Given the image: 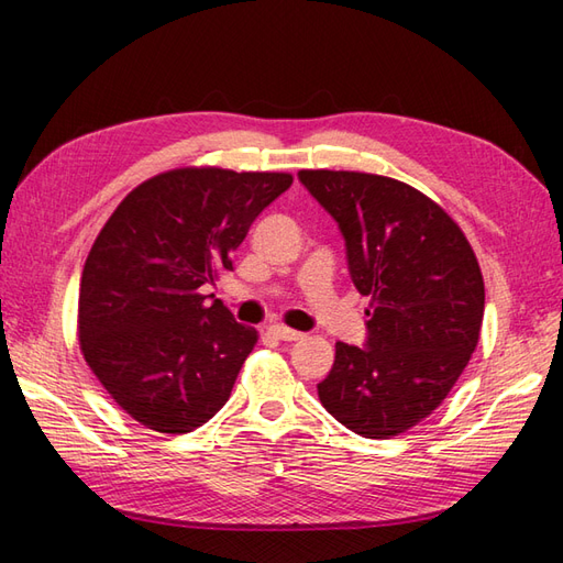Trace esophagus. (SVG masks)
I'll return each instance as SVG.
<instances>
[{
	"label": "esophagus",
	"mask_w": 563,
	"mask_h": 563,
	"mask_svg": "<svg viewBox=\"0 0 563 563\" xmlns=\"http://www.w3.org/2000/svg\"><path fill=\"white\" fill-rule=\"evenodd\" d=\"M271 333H273L275 339H280V341H302L305 339L302 331H295V329H288V327H283V324H273Z\"/></svg>",
	"instance_id": "esophagus-1"
}]
</instances>
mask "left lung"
I'll use <instances>...</instances> for the list:
<instances>
[{
	"instance_id": "1",
	"label": "left lung",
	"mask_w": 563,
	"mask_h": 563,
	"mask_svg": "<svg viewBox=\"0 0 563 563\" xmlns=\"http://www.w3.org/2000/svg\"><path fill=\"white\" fill-rule=\"evenodd\" d=\"M297 178L339 222L353 285L369 295L367 341L336 343L319 399L357 435H399L438 409L479 343V261L457 222L397 178L329 169Z\"/></svg>"
}]
</instances>
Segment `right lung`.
Segmentation results:
<instances>
[{
  "label": "right lung",
  "instance_id": "add662e5",
  "mask_svg": "<svg viewBox=\"0 0 563 563\" xmlns=\"http://www.w3.org/2000/svg\"><path fill=\"white\" fill-rule=\"evenodd\" d=\"M290 174L188 166L123 198L93 242L79 285L84 361L113 401L157 433H190L227 404L258 333L200 288Z\"/></svg>",
  "mask_w": 563,
  "mask_h": 563
}]
</instances>
